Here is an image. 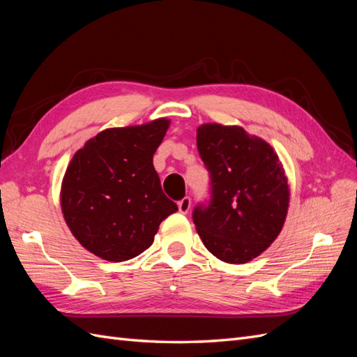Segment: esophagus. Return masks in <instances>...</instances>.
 <instances>
[{"mask_svg": "<svg viewBox=\"0 0 357 357\" xmlns=\"http://www.w3.org/2000/svg\"><path fill=\"white\" fill-rule=\"evenodd\" d=\"M190 204H192V199L189 197H185L181 201H178V211L181 214H186L189 213L190 210Z\"/></svg>", "mask_w": 357, "mask_h": 357, "instance_id": "esophagus-1", "label": "esophagus"}]
</instances>
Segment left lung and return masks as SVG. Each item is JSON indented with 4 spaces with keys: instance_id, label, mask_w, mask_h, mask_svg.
I'll return each instance as SVG.
<instances>
[{
    "instance_id": "1",
    "label": "left lung",
    "mask_w": 357,
    "mask_h": 357,
    "mask_svg": "<svg viewBox=\"0 0 357 357\" xmlns=\"http://www.w3.org/2000/svg\"><path fill=\"white\" fill-rule=\"evenodd\" d=\"M197 146L211 180L210 202L192 213L198 235L223 262L252 261L286 220L290 193L282 162L271 146L241 126L201 125Z\"/></svg>"
}]
</instances>
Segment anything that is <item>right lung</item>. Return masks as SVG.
<instances>
[{
    "label": "right lung",
    "mask_w": 357,
    "mask_h": 357,
    "mask_svg": "<svg viewBox=\"0 0 357 357\" xmlns=\"http://www.w3.org/2000/svg\"><path fill=\"white\" fill-rule=\"evenodd\" d=\"M168 128V119L110 128L75 152L62 180L61 207L86 250L110 262L132 259L178 210L162 192L153 167Z\"/></svg>",
    "instance_id": "obj_1"
}]
</instances>
